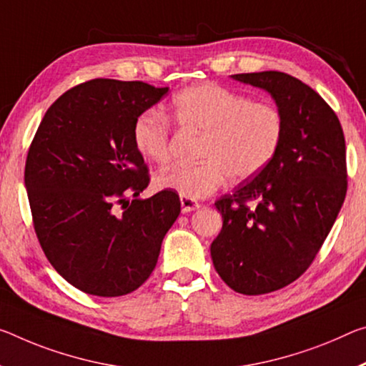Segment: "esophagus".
Masks as SVG:
<instances>
[{
    "label": "esophagus",
    "mask_w": 366,
    "mask_h": 366,
    "mask_svg": "<svg viewBox=\"0 0 366 366\" xmlns=\"http://www.w3.org/2000/svg\"><path fill=\"white\" fill-rule=\"evenodd\" d=\"M181 207H182V213H190L194 210H199L202 205L199 202L189 199V197H181Z\"/></svg>",
    "instance_id": "1"
}]
</instances>
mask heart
Instances as JSON below:
<instances>
[{
    "instance_id": "b5f03b06",
    "label": "heart",
    "mask_w": 366,
    "mask_h": 366,
    "mask_svg": "<svg viewBox=\"0 0 366 366\" xmlns=\"http://www.w3.org/2000/svg\"><path fill=\"white\" fill-rule=\"evenodd\" d=\"M169 119L184 130L202 133L197 164H174L156 184L181 197L205 199L231 177L241 182L259 174L275 158L283 140V115L274 104L251 101L224 86H189L172 97ZM132 140L144 159L162 164L171 153V124L147 110L132 127Z\"/></svg>"
}]
</instances>
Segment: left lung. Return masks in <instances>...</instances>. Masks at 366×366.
<instances>
[{
  "label": "left lung",
  "mask_w": 366,
  "mask_h": 366,
  "mask_svg": "<svg viewBox=\"0 0 366 366\" xmlns=\"http://www.w3.org/2000/svg\"><path fill=\"white\" fill-rule=\"evenodd\" d=\"M233 78L270 92L285 132L265 169L214 202L223 228L210 252L229 288L264 295L303 275L326 241L347 194L345 138L334 110L303 81L282 71Z\"/></svg>",
  "instance_id": "1"
}]
</instances>
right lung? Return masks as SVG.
Returning <instances> with one entry per match:
<instances>
[{"label": "right lung", "mask_w": 366, "mask_h": 366, "mask_svg": "<svg viewBox=\"0 0 366 366\" xmlns=\"http://www.w3.org/2000/svg\"><path fill=\"white\" fill-rule=\"evenodd\" d=\"M166 92L143 81H86L51 104L29 147L24 182L37 239L81 292L112 298L142 287L181 213L174 190L138 199L149 171L132 127Z\"/></svg>", "instance_id": "add662e5"}]
</instances>
